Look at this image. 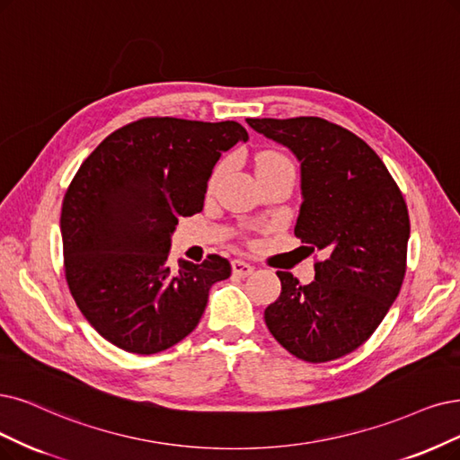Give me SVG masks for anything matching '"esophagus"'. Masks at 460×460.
<instances>
[{
    "label": "esophagus",
    "instance_id": "esophagus-1",
    "mask_svg": "<svg viewBox=\"0 0 460 460\" xmlns=\"http://www.w3.org/2000/svg\"><path fill=\"white\" fill-rule=\"evenodd\" d=\"M233 273L234 275H239V277H250L252 273H253V265H250V263H246L244 260H233Z\"/></svg>",
    "mask_w": 460,
    "mask_h": 460
}]
</instances>
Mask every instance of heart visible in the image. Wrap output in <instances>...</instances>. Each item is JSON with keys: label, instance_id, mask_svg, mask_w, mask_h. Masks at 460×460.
<instances>
[{"label": "heart", "instance_id": "obj_1", "mask_svg": "<svg viewBox=\"0 0 460 460\" xmlns=\"http://www.w3.org/2000/svg\"><path fill=\"white\" fill-rule=\"evenodd\" d=\"M221 170H224V163L217 164L214 174L210 178V181L214 183L217 180V176L221 174ZM256 172H258V178L260 176H265V174H275V172H290L294 174V163L288 159L284 153L277 151V149H263L260 151L256 155Z\"/></svg>", "mask_w": 460, "mask_h": 460}]
</instances>
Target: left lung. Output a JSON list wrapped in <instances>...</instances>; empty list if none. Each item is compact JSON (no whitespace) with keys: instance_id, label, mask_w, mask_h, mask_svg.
Masks as SVG:
<instances>
[{"instance_id":"8db88e82","label":"left lung","mask_w":460,"mask_h":460,"mask_svg":"<svg viewBox=\"0 0 460 460\" xmlns=\"http://www.w3.org/2000/svg\"><path fill=\"white\" fill-rule=\"evenodd\" d=\"M301 163L296 236L322 252L314 280L277 270L282 292L265 324L296 358L322 364L364 345L400 294L410 214L398 183L362 138L320 117L246 119Z\"/></svg>"}]
</instances>
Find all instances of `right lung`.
Segmentation results:
<instances>
[{"mask_svg":"<svg viewBox=\"0 0 460 460\" xmlns=\"http://www.w3.org/2000/svg\"><path fill=\"white\" fill-rule=\"evenodd\" d=\"M248 132L234 121L144 117L111 132L67 185L62 214L64 273L89 324L115 347L155 354L190 335L210 286L231 263L168 265L178 219L199 214L221 153Z\"/></svg>","mask_w":460,"mask_h":460,"instance_id":"obj_1","label":"right lung"}]
</instances>
